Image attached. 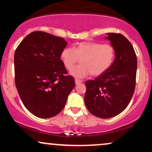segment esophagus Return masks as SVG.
Returning a JSON list of instances; mask_svg holds the SVG:
<instances>
[{"label":"esophagus","instance_id":"1","mask_svg":"<svg viewBox=\"0 0 152 152\" xmlns=\"http://www.w3.org/2000/svg\"><path fill=\"white\" fill-rule=\"evenodd\" d=\"M81 82H82L81 80L77 79V78H76V79H75V83H76V85L79 84V83H81Z\"/></svg>","mask_w":152,"mask_h":152}]
</instances>
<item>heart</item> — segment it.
Wrapping results in <instances>:
<instances>
[{"mask_svg":"<svg viewBox=\"0 0 152 152\" xmlns=\"http://www.w3.org/2000/svg\"><path fill=\"white\" fill-rule=\"evenodd\" d=\"M115 57V50L111 44L97 42H81L74 46V49L65 48L61 53V58L68 70H72L81 60V65L71 71L77 78H83L90 74L100 76L111 66Z\"/></svg>","mask_w":152,"mask_h":152,"instance_id":"heart-1","label":"heart"}]
</instances>
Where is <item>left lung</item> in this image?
<instances>
[{
  "mask_svg": "<svg viewBox=\"0 0 152 152\" xmlns=\"http://www.w3.org/2000/svg\"><path fill=\"white\" fill-rule=\"evenodd\" d=\"M106 38L114 48V62L104 74L85 82L86 108L102 118L114 117L129 105L135 90L137 69L135 51L125 36L109 33Z\"/></svg>",
  "mask_w": 152,
  "mask_h": 152,
  "instance_id": "8db88e82",
  "label": "left lung"
}]
</instances>
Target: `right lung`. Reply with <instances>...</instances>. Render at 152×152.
Returning a JSON list of instances; mask_svg holds the SVG:
<instances>
[{
    "label": "right lung",
    "instance_id": "1",
    "mask_svg": "<svg viewBox=\"0 0 152 152\" xmlns=\"http://www.w3.org/2000/svg\"><path fill=\"white\" fill-rule=\"evenodd\" d=\"M66 44L64 38L35 31L15 51V86L23 105L37 117L59 114L75 86L74 77L67 75L61 59Z\"/></svg>",
    "mask_w": 152,
    "mask_h": 152
}]
</instances>
